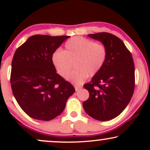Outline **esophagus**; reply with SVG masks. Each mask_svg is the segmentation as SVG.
<instances>
[{
	"label": "esophagus",
	"instance_id": "esophagus-1",
	"mask_svg": "<svg viewBox=\"0 0 150 150\" xmlns=\"http://www.w3.org/2000/svg\"><path fill=\"white\" fill-rule=\"evenodd\" d=\"M81 88H82V87H80V86H77V85L75 86V90H76V91H78L79 89H81Z\"/></svg>",
	"mask_w": 150,
	"mask_h": 150
}]
</instances>
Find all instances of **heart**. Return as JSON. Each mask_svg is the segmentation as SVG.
<instances>
[{"instance_id":"b5f03b06","label":"heart","mask_w":150,"mask_h":150,"mask_svg":"<svg viewBox=\"0 0 150 150\" xmlns=\"http://www.w3.org/2000/svg\"><path fill=\"white\" fill-rule=\"evenodd\" d=\"M107 58V49L101 44L82 37L70 39L65 44L63 51H56L51 61L57 73L61 77L68 76L72 68L76 69L68 77V80L80 85L87 77L96 75L101 70Z\"/></svg>"}]
</instances>
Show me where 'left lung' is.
<instances>
[{"label": "left lung", "instance_id": "1", "mask_svg": "<svg viewBox=\"0 0 150 150\" xmlns=\"http://www.w3.org/2000/svg\"><path fill=\"white\" fill-rule=\"evenodd\" d=\"M107 49L106 63L100 71L84 85L89 97L84 101L85 112L94 119L106 121L123 112L135 88V67L132 55L118 37L107 32L88 34Z\"/></svg>", "mask_w": 150, "mask_h": 150}]
</instances>
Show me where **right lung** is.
<instances>
[{"label": "right lung", "instance_id": "add662e5", "mask_svg": "<svg viewBox=\"0 0 150 150\" xmlns=\"http://www.w3.org/2000/svg\"><path fill=\"white\" fill-rule=\"evenodd\" d=\"M69 36H32L15 51L10 84L18 104L31 118L50 120L59 116L75 89L56 73L53 52Z\"/></svg>", "mask_w": 150, "mask_h": 150}]
</instances>
